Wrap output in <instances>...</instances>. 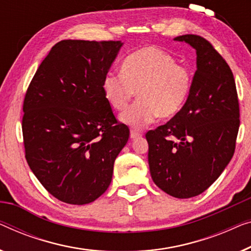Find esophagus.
Returning a JSON list of instances; mask_svg holds the SVG:
<instances>
[{"label": "esophagus", "instance_id": "esophagus-1", "mask_svg": "<svg viewBox=\"0 0 251 251\" xmlns=\"http://www.w3.org/2000/svg\"><path fill=\"white\" fill-rule=\"evenodd\" d=\"M140 136H141V133L136 131V130H131V131H130V138H131V139H136V138L140 137Z\"/></svg>", "mask_w": 251, "mask_h": 251}]
</instances>
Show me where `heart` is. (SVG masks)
Listing matches in <instances>:
<instances>
[{
  "mask_svg": "<svg viewBox=\"0 0 251 251\" xmlns=\"http://www.w3.org/2000/svg\"><path fill=\"white\" fill-rule=\"evenodd\" d=\"M192 75L186 65L176 63L170 53L156 46L134 50L123 60L121 72L111 71L103 80V92L114 110L123 111L137 90L138 100L120 120L141 129L159 117L170 119L186 103Z\"/></svg>",
  "mask_w": 251,
  "mask_h": 251,
  "instance_id": "b5f03b06",
  "label": "heart"
}]
</instances>
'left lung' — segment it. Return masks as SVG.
Masks as SVG:
<instances>
[{
    "label": "left lung",
    "instance_id": "left-lung-1",
    "mask_svg": "<svg viewBox=\"0 0 251 251\" xmlns=\"http://www.w3.org/2000/svg\"><path fill=\"white\" fill-rule=\"evenodd\" d=\"M197 53V70L179 113L146 133L148 164L156 186L176 198L208 189L235 150L240 110L233 74L213 45L198 35L177 36Z\"/></svg>",
    "mask_w": 251,
    "mask_h": 251
}]
</instances>
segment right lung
<instances>
[{
    "label": "right lung",
    "instance_id": "obj_1",
    "mask_svg": "<svg viewBox=\"0 0 251 251\" xmlns=\"http://www.w3.org/2000/svg\"><path fill=\"white\" fill-rule=\"evenodd\" d=\"M122 43H56L29 83L23 136L29 168L50 195L85 205L106 191L114 161L129 139L115 119L103 80Z\"/></svg>",
    "mask_w": 251,
    "mask_h": 251
}]
</instances>
